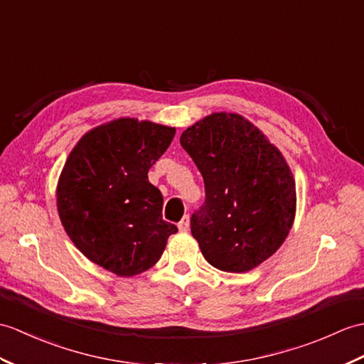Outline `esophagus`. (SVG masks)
<instances>
[{
    "label": "esophagus",
    "mask_w": 364,
    "mask_h": 364,
    "mask_svg": "<svg viewBox=\"0 0 364 364\" xmlns=\"http://www.w3.org/2000/svg\"><path fill=\"white\" fill-rule=\"evenodd\" d=\"M189 217L186 215V217H183V220L178 223V230L181 231V232H188L189 231Z\"/></svg>",
    "instance_id": "34e87169"
}]
</instances>
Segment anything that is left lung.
Masks as SVG:
<instances>
[{
    "label": "left lung",
    "instance_id": "1",
    "mask_svg": "<svg viewBox=\"0 0 364 364\" xmlns=\"http://www.w3.org/2000/svg\"><path fill=\"white\" fill-rule=\"evenodd\" d=\"M180 142L205 180V206L191 218L201 255L226 273L259 267L296 215V183L281 150L247 117L226 112L197 121Z\"/></svg>",
    "mask_w": 364,
    "mask_h": 364
}]
</instances>
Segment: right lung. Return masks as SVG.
Segmentation results:
<instances>
[{"instance_id": "right-lung-1", "label": "right lung", "mask_w": 364, "mask_h": 364, "mask_svg": "<svg viewBox=\"0 0 364 364\" xmlns=\"http://www.w3.org/2000/svg\"><path fill=\"white\" fill-rule=\"evenodd\" d=\"M175 127L119 117L75 144L58 176L57 210L68 237L92 264L121 277L147 272L178 228L163 220V196L149 168Z\"/></svg>"}]
</instances>
